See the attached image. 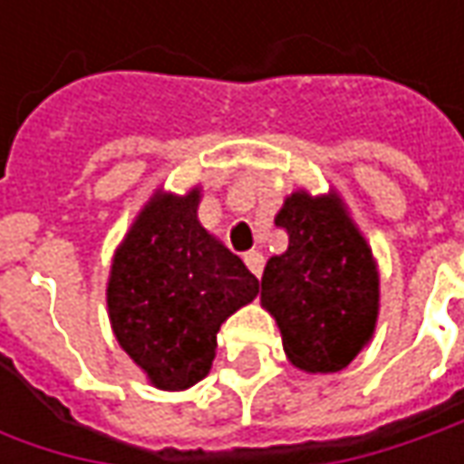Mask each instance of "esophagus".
<instances>
[{"mask_svg":"<svg viewBox=\"0 0 464 464\" xmlns=\"http://www.w3.org/2000/svg\"><path fill=\"white\" fill-rule=\"evenodd\" d=\"M263 253H258V250H250V253H245V266L256 274V276L260 278V274H263Z\"/></svg>","mask_w":464,"mask_h":464,"instance_id":"esophagus-1","label":"esophagus"}]
</instances>
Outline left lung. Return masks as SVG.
Segmentation results:
<instances>
[{
	"mask_svg": "<svg viewBox=\"0 0 464 464\" xmlns=\"http://www.w3.org/2000/svg\"><path fill=\"white\" fill-rule=\"evenodd\" d=\"M276 227L289 237L284 256L266 263L260 302L276 317L284 351L304 372H338L374 333L380 278L372 250L338 196L292 193Z\"/></svg>",
	"mask_w": 464,
	"mask_h": 464,
	"instance_id": "left-lung-1",
	"label": "left lung"
}]
</instances>
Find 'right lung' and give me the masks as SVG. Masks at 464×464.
<instances>
[{
    "label": "right lung",
    "mask_w": 464,
    "mask_h": 464,
    "mask_svg": "<svg viewBox=\"0 0 464 464\" xmlns=\"http://www.w3.org/2000/svg\"><path fill=\"white\" fill-rule=\"evenodd\" d=\"M198 188L183 198L154 196L108 281L118 343L162 390L201 382L222 323L258 295V278L198 224Z\"/></svg>",
    "instance_id": "1"
}]
</instances>
